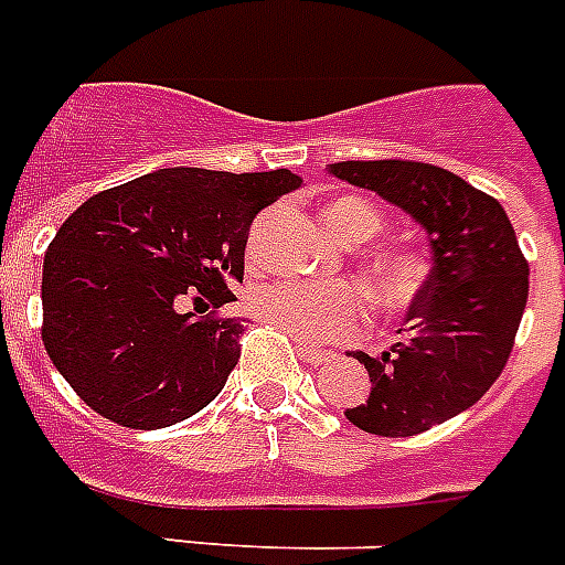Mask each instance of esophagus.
<instances>
[{"instance_id":"1","label":"esophagus","mask_w":565,"mask_h":565,"mask_svg":"<svg viewBox=\"0 0 565 565\" xmlns=\"http://www.w3.org/2000/svg\"><path fill=\"white\" fill-rule=\"evenodd\" d=\"M297 351H300L302 360H306V363H311V365L329 363V354H326V351H322V349H317V345H311V342L297 340Z\"/></svg>"}]
</instances>
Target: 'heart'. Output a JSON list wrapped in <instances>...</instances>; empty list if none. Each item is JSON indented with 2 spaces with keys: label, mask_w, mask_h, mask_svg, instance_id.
<instances>
[{
  "label": "heart",
  "mask_w": 565,
  "mask_h": 565,
  "mask_svg": "<svg viewBox=\"0 0 565 565\" xmlns=\"http://www.w3.org/2000/svg\"><path fill=\"white\" fill-rule=\"evenodd\" d=\"M322 223L342 243L369 239L380 228V214L360 196H340L322 209ZM374 282L388 306H406L420 291L423 263L414 254H385L374 265ZM250 311L302 342H331L351 337L365 320V302L354 286L265 282L248 297Z\"/></svg>",
  "instance_id": "obj_1"
}]
</instances>
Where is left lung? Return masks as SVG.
<instances>
[{
	"instance_id": "8db88e82",
	"label": "left lung",
	"mask_w": 565,
	"mask_h": 565,
	"mask_svg": "<svg viewBox=\"0 0 565 565\" xmlns=\"http://www.w3.org/2000/svg\"><path fill=\"white\" fill-rule=\"evenodd\" d=\"M329 173L369 188L426 228L431 271L414 294L403 340L380 356L354 351L371 377L349 423L412 437L471 408L500 377L529 300V263L494 196L426 162L351 159Z\"/></svg>"
}]
</instances>
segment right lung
Listing matches in <instances>:
<instances>
[{
    "label": "right lung",
    "mask_w": 565,
    "mask_h": 565,
    "mask_svg": "<svg viewBox=\"0 0 565 565\" xmlns=\"http://www.w3.org/2000/svg\"><path fill=\"white\" fill-rule=\"evenodd\" d=\"M297 173L159 168L82 202L47 245L42 342L96 414L128 428L188 420L223 392L239 360L234 302L254 216ZM195 311L181 315V302ZM205 315V311H200Z\"/></svg>",
    "instance_id": "obj_1"
}]
</instances>
